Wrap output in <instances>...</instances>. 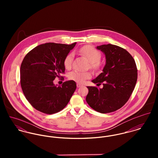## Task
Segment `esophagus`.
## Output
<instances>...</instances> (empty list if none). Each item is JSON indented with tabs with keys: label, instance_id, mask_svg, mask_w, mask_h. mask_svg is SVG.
<instances>
[{
	"label": "esophagus",
	"instance_id": "esophagus-1",
	"mask_svg": "<svg viewBox=\"0 0 158 158\" xmlns=\"http://www.w3.org/2000/svg\"><path fill=\"white\" fill-rule=\"evenodd\" d=\"M77 88H80V87H81V86H83V85H81V84H77Z\"/></svg>",
	"mask_w": 158,
	"mask_h": 158
}]
</instances>
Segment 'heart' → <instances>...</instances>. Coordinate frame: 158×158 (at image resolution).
<instances>
[{"label":"heart","instance_id":"b5f03b06","mask_svg":"<svg viewBox=\"0 0 158 158\" xmlns=\"http://www.w3.org/2000/svg\"><path fill=\"white\" fill-rule=\"evenodd\" d=\"M79 52L81 55L86 57L90 61V68L94 70H97L100 67V61L101 60V53L90 45H85L80 48ZM74 59V54L72 52L69 53L65 57L64 60V67L70 69L72 67ZM92 76L90 72H81L73 70L69 73V79L78 83H83L87 79L90 78Z\"/></svg>","mask_w":158,"mask_h":158}]
</instances>
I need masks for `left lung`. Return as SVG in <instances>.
<instances>
[{"label":"left lung","mask_w":158,"mask_h":158,"mask_svg":"<svg viewBox=\"0 0 158 158\" xmlns=\"http://www.w3.org/2000/svg\"><path fill=\"white\" fill-rule=\"evenodd\" d=\"M105 55L106 64L94 83L101 85L102 89L88 86L86 100L90 107L100 113H112L121 108L128 100L137 79L135 61L125 49L109 44L97 46Z\"/></svg>","instance_id":"8db88e82"}]
</instances>
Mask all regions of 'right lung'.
I'll use <instances>...</instances> for the list:
<instances>
[{"mask_svg": "<svg viewBox=\"0 0 158 158\" xmlns=\"http://www.w3.org/2000/svg\"><path fill=\"white\" fill-rule=\"evenodd\" d=\"M75 44L45 43L36 46L24 57L20 69L21 86L25 98L36 110L52 114L68 105L76 83L69 80L60 86L55 85L53 80L63 77L64 58Z\"/></svg>", "mask_w": 158, "mask_h": 158, "instance_id": "obj_1", "label": "right lung"}]
</instances>
